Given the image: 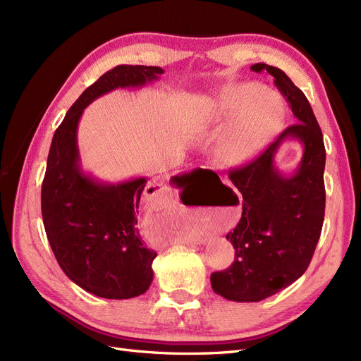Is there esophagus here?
<instances>
[{"label":"esophagus","mask_w":361,"mask_h":361,"mask_svg":"<svg viewBox=\"0 0 361 361\" xmlns=\"http://www.w3.org/2000/svg\"><path fill=\"white\" fill-rule=\"evenodd\" d=\"M203 243V239H199V241H197V244H202ZM194 244H195V241H194Z\"/></svg>","instance_id":"1"}]
</instances>
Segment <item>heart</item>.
<instances>
[{"label":"heart","instance_id":"b5f03b06","mask_svg":"<svg viewBox=\"0 0 361 361\" xmlns=\"http://www.w3.org/2000/svg\"><path fill=\"white\" fill-rule=\"evenodd\" d=\"M223 125L233 122L220 138V154L232 162L257 155L277 134L285 117L280 97L255 84H241L223 93L218 104Z\"/></svg>","mask_w":361,"mask_h":361}]
</instances>
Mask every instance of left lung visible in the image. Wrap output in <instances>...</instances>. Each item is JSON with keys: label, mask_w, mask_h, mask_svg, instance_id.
<instances>
[{"label": "left lung", "mask_w": 361, "mask_h": 361, "mask_svg": "<svg viewBox=\"0 0 361 361\" xmlns=\"http://www.w3.org/2000/svg\"><path fill=\"white\" fill-rule=\"evenodd\" d=\"M251 71L274 76L298 122L290 125L244 167L228 171L243 194V216L227 239L235 248L233 264L212 272L215 293L238 302H256L288 288L307 269L319 241L325 214V146L307 97L279 68L256 63ZM303 145L299 167L285 175L275 155L285 139Z\"/></svg>", "instance_id": "1"}]
</instances>
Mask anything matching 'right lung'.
I'll use <instances>...</instances> for the list:
<instances>
[{"instance_id": "1", "label": "right lung", "mask_w": 361, "mask_h": 361, "mask_svg": "<svg viewBox=\"0 0 361 361\" xmlns=\"http://www.w3.org/2000/svg\"><path fill=\"white\" fill-rule=\"evenodd\" d=\"M161 73L157 66L128 64L108 71L82 92L52 137L42 183L43 226L64 274L101 298L138 297L154 280L157 253L143 244L137 227L147 179L108 183L85 174L76 130L84 108L96 97L114 89L143 87Z\"/></svg>"}]
</instances>
